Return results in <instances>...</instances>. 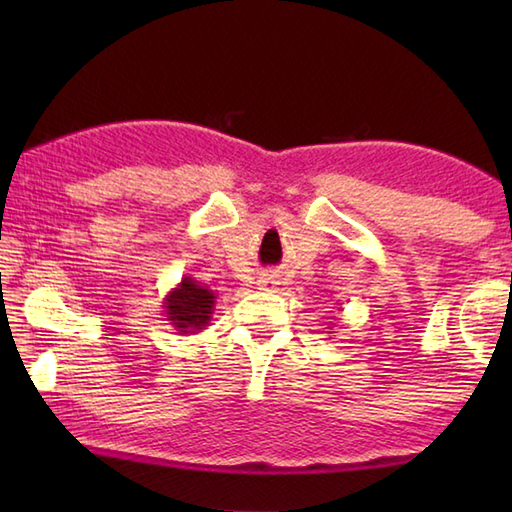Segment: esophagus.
<instances>
[{
    "label": "esophagus",
    "mask_w": 512,
    "mask_h": 512,
    "mask_svg": "<svg viewBox=\"0 0 512 512\" xmlns=\"http://www.w3.org/2000/svg\"><path fill=\"white\" fill-rule=\"evenodd\" d=\"M273 286H275V281H273V279H262V288H264V290L273 288Z\"/></svg>",
    "instance_id": "esophagus-1"
}]
</instances>
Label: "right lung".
Segmentation results:
<instances>
[{"label": "right lung", "instance_id": "1", "mask_svg": "<svg viewBox=\"0 0 512 512\" xmlns=\"http://www.w3.org/2000/svg\"><path fill=\"white\" fill-rule=\"evenodd\" d=\"M215 292L200 286L191 277H182L176 288H171L162 303L165 317L178 334H195L204 330L215 310Z\"/></svg>", "mask_w": 512, "mask_h": 512}]
</instances>
